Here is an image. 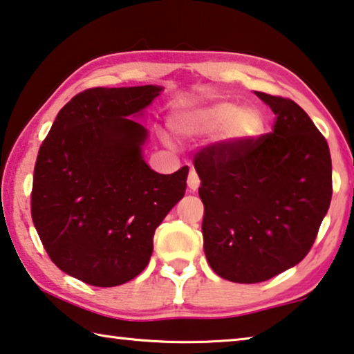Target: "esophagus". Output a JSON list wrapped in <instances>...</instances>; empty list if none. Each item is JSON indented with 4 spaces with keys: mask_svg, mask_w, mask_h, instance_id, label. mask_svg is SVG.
Here are the masks:
<instances>
[{
    "mask_svg": "<svg viewBox=\"0 0 354 354\" xmlns=\"http://www.w3.org/2000/svg\"><path fill=\"white\" fill-rule=\"evenodd\" d=\"M187 187H189L190 190H194V192L200 187V178H198L197 171H195V170H190V171H189V176H187Z\"/></svg>",
    "mask_w": 354,
    "mask_h": 354,
    "instance_id": "34e87169",
    "label": "esophagus"
}]
</instances>
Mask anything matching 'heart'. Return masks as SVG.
Segmentation results:
<instances>
[{"mask_svg": "<svg viewBox=\"0 0 354 354\" xmlns=\"http://www.w3.org/2000/svg\"><path fill=\"white\" fill-rule=\"evenodd\" d=\"M266 120L257 106H244L222 100L205 106L181 111L171 118L170 126L176 136L192 138L222 131L232 143H245L257 138L265 129Z\"/></svg>", "mask_w": 354, "mask_h": 354, "instance_id": "b5f03b06", "label": "heart"}]
</instances>
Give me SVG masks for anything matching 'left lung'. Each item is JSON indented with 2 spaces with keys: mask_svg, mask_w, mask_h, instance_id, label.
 Returning <instances> with one entry per match:
<instances>
[{
  "mask_svg": "<svg viewBox=\"0 0 354 354\" xmlns=\"http://www.w3.org/2000/svg\"><path fill=\"white\" fill-rule=\"evenodd\" d=\"M255 94L276 115L272 132L212 143L194 157L206 260L236 283L265 282L298 265L333 197L326 138L291 99Z\"/></svg>",
  "mask_w": 354,
  "mask_h": 354,
  "instance_id": "8db88e82",
  "label": "left lung"
}]
</instances>
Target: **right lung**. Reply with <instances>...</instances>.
<instances>
[{
  "instance_id": "add662e5",
  "label": "right lung",
  "mask_w": 354,
  "mask_h": 354,
  "mask_svg": "<svg viewBox=\"0 0 354 354\" xmlns=\"http://www.w3.org/2000/svg\"><path fill=\"white\" fill-rule=\"evenodd\" d=\"M160 86L89 88L72 97L39 148L31 217L56 266L94 287H116L149 263L153 238L186 192L189 167L151 170L148 137L129 120Z\"/></svg>"
}]
</instances>
